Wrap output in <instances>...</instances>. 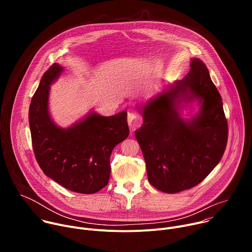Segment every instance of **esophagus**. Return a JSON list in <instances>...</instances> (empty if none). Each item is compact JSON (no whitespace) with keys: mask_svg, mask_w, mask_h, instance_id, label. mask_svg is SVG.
I'll return each instance as SVG.
<instances>
[{"mask_svg":"<svg viewBox=\"0 0 252 252\" xmlns=\"http://www.w3.org/2000/svg\"><path fill=\"white\" fill-rule=\"evenodd\" d=\"M127 124H128V126H130L134 128L137 126V116L131 112L128 113L127 114Z\"/></svg>","mask_w":252,"mask_h":252,"instance_id":"1","label":"esophagus"}]
</instances>
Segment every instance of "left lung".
Returning a JSON list of instances; mask_svg holds the SVG:
<instances>
[{
  "instance_id": "8db88e82",
  "label": "left lung",
  "mask_w": 252,
  "mask_h": 252,
  "mask_svg": "<svg viewBox=\"0 0 252 252\" xmlns=\"http://www.w3.org/2000/svg\"><path fill=\"white\" fill-rule=\"evenodd\" d=\"M197 99L200 113L189 120L179 104ZM142 126L135 130L149 182L157 189L176 193L189 189L212 171L226 148L228 128L221 96L208 69L192 59L183 80L141 107Z\"/></svg>"
}]
</instances>
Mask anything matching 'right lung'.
Masks as SVG:
<instances>
[{"label":"right lung","instance_id":"right-lung-1","mask_svg":"<svg viewBox=\"0 0 252 252\" xmlns=\"http://www.w3.org/2000/svg\"><path fill=\"white\" fill-rule=\"evenodd\" d=\"M63 69L57 63L52 64L31 100L32 150L47 176L68 190L91 194L109 183L112 152L129 134L127 113L112 117L91 113L67 128L56 126L49 113V93Z\"/></svg>","mask_w":252,"mask_h":252}]
</instances>
